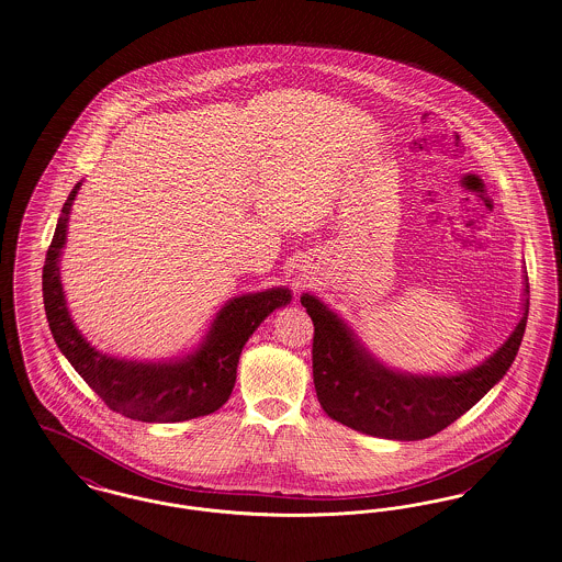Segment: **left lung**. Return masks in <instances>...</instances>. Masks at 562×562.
Wrapping results in <instances>:
<instances>
[{
  "label": "left lung",
  "instance_id": "left-lung-1",
  "mask_svg": "<svg viewBox=\"0 0 562 562\" xmlns=\"http://www.w3.org/2000/svg\"><path fill=\"white\" fill-rule=\"evenodd\" d=\"M300 302L315 325L313 381L325 414L355 431L402 442L436 436L499 383L516 359L529 317L525 297L520 322L495 353L468 372L427 376L386 368L319 297L302 294Z\"/></svg>",
  "mask_w": 562,
  "mask_h": 562
}]
</instances>
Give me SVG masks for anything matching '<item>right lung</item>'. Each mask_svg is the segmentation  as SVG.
<instances>
[{
	"label": "right lung",
	"mask_w": 562,
	"mask_h": 562,
	"mask_svg": "<svg viewBox=\"0 0 562 562\" xmlns=\"http://www.w3.org/2000/svg\"><path fill=\"white\" fill-rule=\"evenodd\" d=\"M80 186L82 181L74 186L60 209L42 270L46 319L60 353L114 413L133 420L179 423L215 413L233 393L245 342L274 308L290 304L292 292L270 288L228 300L196 351L176 361L119 359L97 351L71 322L60 285V249L67 240V222Z\"/></svg>",
	"instance_id": "obj_1"
}]
</instances>
